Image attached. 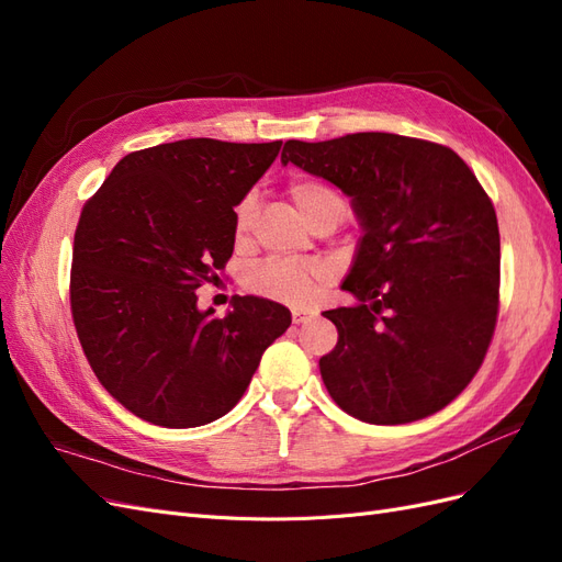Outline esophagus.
<instances>
[{"label": "esophagus", "mask_w": 562, "mask_h": 562, "mask_svg": "<svg viewBox=\"0 0 562 562\" xmlns=\"http://www.w3.org/2000/svg\"><path fill=\"white\" fill-rule=\"evenodd\" d=\"M312 318V312L310 310H302V307H297V310H293V323H304V321H310Z\"/></svg>", "instance_id": "1"}]
</instances>
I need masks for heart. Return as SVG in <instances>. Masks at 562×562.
Listing matches in <instances>:
<instances>
[{"mask_svg":"<svg viewBox=\"0 0 562 562\" xmlns=\"http://www.w3.org/2000/svg\"><path fill=\"white\" fill-rule=\"evenodd\" d=\"M288 196L293 199L300 213L310 225H316L323 217L342 220L347 211V201L335 184L312 176H300L288 184ZM252 220V201L244 199L234 213V236L236 241H244ZM326 269L316 262H283L269 260L260 269H255L248 277V288L258 295L304 304L310 302L326 283Z\"/></svg>","mask_w":562,"mask_h":562,"instance_id":"b5f03b06","label":"heart"}]
</instances>
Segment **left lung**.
<instances>
[{
  "mask_svg": "<svg viewBox=\"0 0 562 562\" xmlns=\"http://www.w3.org/2000/svg\"><path fill=\"white\" fill-rule=\"evenodd\" d=\"M283 164L337 184L363 236L323 312L337 345L318 368L333 401L368 424H407L454 401L483 366L499 314V227L490 196L446 145L396 133L288 140Z\"/></svg>",
  "mask_w": 562,
  "mask_h": 562,
  "instance_id": "1",
  "label": "left lung"
}]
</instances>
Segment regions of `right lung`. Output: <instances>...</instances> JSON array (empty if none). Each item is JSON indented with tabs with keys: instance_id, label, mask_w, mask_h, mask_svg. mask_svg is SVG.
Returning <instances> with one entry per match:
<instances>
[{
	"instance_id": "1",
	"label": "right lung",
	"mask_w": 562,
	"mask_h": 562,
	"mask_svg": "<svg viewBox=\"0 0 562 562\" xmlns=\"http://www.w3.org/2000/svg\"><path fill=\"white\" fill-rule=\"evenodd\" d=\"M281 145L190 138L131 151L83 203L72 321L95 378L135 417L190 429L227 415L291 326L279 302L236 295L217 318L194 293L220 279L234 206Z\"/></svg>"
}]
</instances>
